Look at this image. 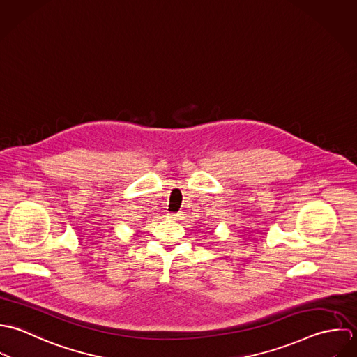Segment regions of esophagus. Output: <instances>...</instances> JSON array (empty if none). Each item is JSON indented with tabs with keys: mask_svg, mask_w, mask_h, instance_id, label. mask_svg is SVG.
<instances>
[{
	"mask_svg": "<svg viewBox=\"0 0 357 357\" xmlns=\"http://www.w3.org/2000/svg\"><path fill=\"white\" fill-rule=\"evenodd\" d=\"M182 215L183 214H181V213H178V214H175V213H168L167 218L171 219V220H179V219H182Z\"/></svg>",
	"mask_w": 357,
	"mask_h": 357,
	"instance_id": "34e87169",
	"label": "esophagus"
}]
</instances>
